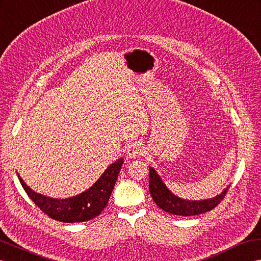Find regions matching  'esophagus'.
Instances as JSON below:
<instances>
[{"mask_svg": "<svg viewBox=\"0 0 261 261\" xmlns=\"http://www.w3.org/2000/svg\"><path fill=\"white\" fill-rule=\"evenodd\" d=\"M126 153H128V155L130 158H136L138 155H142L144 154V149L141 146V144L135 142V143H131L129 145V148L126 149Z\"/></svg>", "mask_w": 261, "mask_h": 261, "instance_id": "obj_1", "label": "esophagus"}]
</instances>
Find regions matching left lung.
I'll use <instances>...</instances> for the list:
<instances>
[{"label": "left lung", "mask_w": 261, "mask_h": 261, "mask_svg": "<svg viewBox=\"0 0 261 261\" xmlns=\"http://www.w3.org/2000/svg\"><path fill=\"white\" fill-rule=\"evenodd\" d=\"M149 177V192L155 204L164 212L178 216H195L212 211L222 202L228 191L227 188L222 194L211 199L185 200L173 195L152 168Z\"/></svg>", "instance_id": "1"}]
</instances>
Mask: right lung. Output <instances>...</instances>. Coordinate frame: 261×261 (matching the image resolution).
<instances>
[{"mask_svg":"<svg viewBox=\"0 0 261 261\" xmlns=\"http://www.w3.org/2000/svg\"><path fill=\"white\" fill-rule=\"evenodd\" d=\"M123 159L113 162L89 190L65 199L46 197L32 191L18 176L24 191L35 205L48 217L63 223H82L97 217L105 210L112 193Z\"/></svg>","mask_w":261,"mask_h":261,"instance_id":"add662e5","label":"right lung"}]
</instances>
